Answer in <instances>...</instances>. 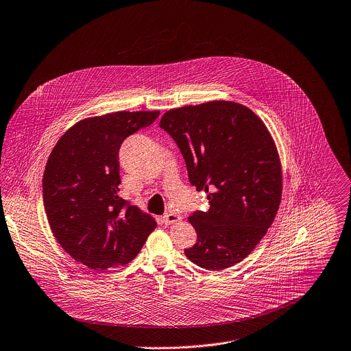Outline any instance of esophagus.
I'll list each match as a JSON object with an SVG mask.
<instances>
[{
    "label": "esophagus",
    "instance_id": "34e87169",
    "mask_svg": "<svg viewBox=\"0 0 351 351\" xmlns=\"http://www.w3.org/2000/svg\"><path fill=\"white\" fill-rule=\"evenodd\" d=\"M180 219H181V217L177 215L176 213H167V214L163 215V223H166V225H171L174 222H178Z\"/></svg>",
    "mask_w": 351,
    "mask_h": 351
}]
</instances>
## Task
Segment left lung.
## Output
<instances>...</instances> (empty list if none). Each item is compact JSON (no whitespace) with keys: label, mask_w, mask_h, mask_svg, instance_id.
Here are the masks:
<instances>
[{"label":"left lung","mask_w":351,"mask_h":351,"mask_svg":"<svg viewBox=\"0 0 351 351\" xmlns=\"http://www.w3.org/2000/svg\"><path fill=\"white\" fill-rule=\"evenodd\" d=\"M159 126L210 203L208 211L189 217L197 241L186 258L208 270L241 262L266 234L281 200V163L267 128L245 106L223 100L170 110Z\"/></svg>","instance_id":"obj_1"}]
</instances>
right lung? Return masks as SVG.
<instances>
[{"label": "right lung", "instance_id": "obj_1", "mask_svg": "<svg viewBox=\"0 0 351 351\" xmlns=\"http://www.w3.org/2000/svg\"><path fill=\"white\" fill-rule=\"evenodd\" d=\"M159 111H118L70 128L52 149L43 180L47 217L58 243L77 262L108 270L140 252L155 219L119 196V148Z\"/></svg>", "mask_w": 351, "mask_h": 351}]
</instances>
